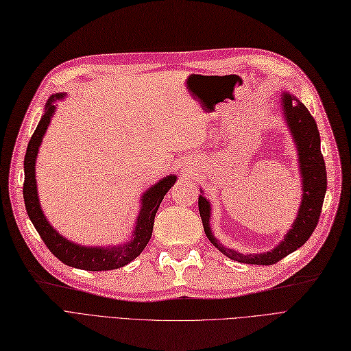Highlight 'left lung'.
<instances>
[{
	"label": "left lung",
	"mask_w": 351,
	"mask_h": 351,
	"mask_svg": "<svg viewBox=\"0 0 351 351\" xmlns=\"http://www.w3.org/2000/svg\"><path fill=\"white\" fill-rule=\"evenodd\" d=\"M282 108L286 123L298 148L302 191H304L296 219L282 243L271 251L261 254H241L235 250L225 248L212 234L210 203L206 197L199 196V212L204 234L217 250L238 263L258 265L276 264L304 245L319 221L325 191H327V170H325L324 156L321 154V139L317 122L311 116L305 104L300 103L293 94H282Z\"/></svg>",
	"instance_id": "1"
}]
</instances>
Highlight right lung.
<instances>
[{
  "mask_svg": "<svg viewBox=\"0 0 351 351\" xmlns=\"http://www.w3.org/2000/svg\"><path fill=\"white\" fill-rule=\"evenodd\" d=\"M64 93H58L46 101L45 113L40 119V122L36 128L34 134L27 145L26 156H24V184H23V197L24 204H26V210L30 217L32 223L34 225L36 231L39 232L40 238L46 247L51 250V252L56 258H59L64 264L71 265V267L88 270V271H104V270H114L120 269L123 265L129 264L132 260H135L139 254L143 251L149 243L154 228V219L156 210H158L160 204L170 190L177 177L176 176H167L160 180L155 186L149 187L143 193L141 197V210L136 217L135 229L132 232L130 241H128L123 245H108V247H82L77 243L64 238L53 226L47 222L45 217L38 196V186H36V174H34V165H36V156H38L39 147L42 139L46 134V129L51 123V119L55 113V100L64 99Z\"/></svg>",
  "mask_w": 351,
  "mask_h": 351,
  "instance_id": "right-lung-1",
  "label": "right lung"
}]
</instances>
